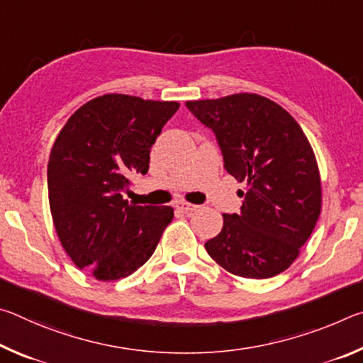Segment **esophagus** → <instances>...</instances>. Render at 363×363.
Instances as JSON below:
<instances>
[{
  "mask_svg": "<svg viewBox=\"0 0 363 363\" xmlns=\"http://www.w3.org/2000/svg\"><path fill=\"white\" fill-rule=\"evenodd\" d=\"M176 208H177V210L184 211V213H192V211H195V210H196V208H199V205L189 203V201H177V203H176Z\"/></svg>",
  "mask_w": 363,
  "mask_h": 363,
  "instance_id": "esophagus-1",
  "label": "esophagus"
}]
</instances>
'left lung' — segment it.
<instances>
[{"label": "left lung", "instance_id": "obj_1", "mask_svg": "<svg viewBox=\"0 0 363 363\" xmlns=\"http://www.w3.org/2000/svg\"><path fill=\"white\" fill-rule=\"evenodd\" d=\"M186 106L216 134L227 173L247 182L240 214H223V229L205 243L208 255L238 277L279 275L298 257L322 210L320 173L304 131L259 94Z\"/></svg>", "mask_w": 363, "mask_h": 363}]
</instances>
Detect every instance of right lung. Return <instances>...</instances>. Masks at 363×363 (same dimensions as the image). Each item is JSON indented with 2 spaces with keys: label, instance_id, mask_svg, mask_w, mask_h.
Masks as SVG:
<instances>
[{
  "label": "right lung",
  "instance_id": "right-lung-1",
  "mask_svg": "<svg viewBox=\"0 0 363 363\" xmlns=\"http://www.w3.org/2000/svg\"><path fill=\"white\" fill-rule=\"evenodd\" d=\"M179 102L104 94L57 134L48 163L52 223L67 255L96 280L128 277L153 255L173 220L171 206L123 200L133 174L149 171L150 149Z\"/></svg>",
  "mask_w": 363,
  "mask_h": 363
}]
</instances>
